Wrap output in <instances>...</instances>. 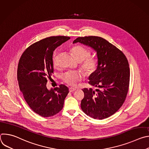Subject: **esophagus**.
I'll list each match as a JSON object with an SVG mask.
<instances>
[{"label":"esophagus","instance_id":"esophagus-1","mask_svg":"<svg viewBox=\"0 0 149 149\" xmlns=\"http://www.w3.org/2000/svg\"><path fill=\"white\" fill-rule=\"evenodd\" d=\"M76 90V89L75 88H72V87H71V88H69V91H70V92H74V91H75Z\"/></svg>","mask_w":149,"mask_h":149}]
</instances>
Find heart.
<instances>
[{"instance_id":"heart-1","label":"heart","mask_w":149,"mask_h":149,"mask_svg":"<svg viewBox=\"0 0 149 149\" xmlns=\"http://www.w3.org/2000/svg\"><path fill=\"white\" fill-rule=\"evenodd\" d=\"M75 59L81 62V68L87 74L94 72L98 65V59L95 56H91L90 51L84 47L77 45L71 49ZM54 64L58 65V56L54 58ZM83 74L81 71H68L62 75V79L71 86H75L77 82L83 78Z\"/></svg>"}]
</instances>
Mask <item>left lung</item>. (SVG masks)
<instances>
[{
  "mask_svg": "<svg viewBox=\"0 0 149 149\" xmlns=\"http://www.w3.org/2000/svg\"><path fill=\"white\" fill-rule=\"evenodd\" d=\"M77 42L93 49L98 59L96 70L88 77V83L98 89L82 90L84 97L81 100V109L94 119L109 117L121 107L128 92V61L120 49L101 37H78L73 44Z\"/></svg>",
  "mask_w": 149,
  "mask_h": 149,
  "instance_id": "1",
  "label": "left lung"
}]
</instances>
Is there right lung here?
<instances>
[{"mask_svg":"<svg viewBox=\"0 0 149 149\" xmlns=\"http://www.w3.org/2000/svg\"><path fill=\"white\" fill-rule=\"evenodd\" d=\"M70 39L68 36H51L35 42L21 56L17 77L19 88L31 109L44 117H51L63 108L69 93L64 85L49 90L47 78L54 72L53 52Z\"/></svg>","mask_w":149,"mask_h":149,"instance_id":"right-lung-1","label":"right lung"}]
</instances>
